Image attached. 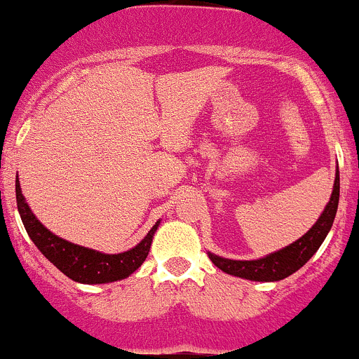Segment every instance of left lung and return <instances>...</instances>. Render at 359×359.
<instances>
[{
	"instance_id": "left-lung-1",
	"label": "left lung",
	"mask_w": 359,
	"mask_h": 359,
	"mask_svg": "<svg viewBox=\"0 0 359 359\" xmlns=\"http://www.w3.org/2000/svg\"><path fill=\"white\" fill-rule=\"evenodd\" d=\"M340 197V176L339 169L335 174V185L331 192L330 203L326 204L320 217L317 218L316 224L312 225L309 233L303 234L299 240L291 243L289 247L282 248L278 252L266 255V257L255 259V261H233V259H225L220 255H215L208 252L211 262L222 271L229 275L240 276V278L255 280V282H276V280L287 278L294 271H298L323 245L324 238L330 233L333 220H335L337 208H339Z\"/></svg>"
}]
</instances>
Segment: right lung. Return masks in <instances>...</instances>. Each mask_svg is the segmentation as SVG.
Listing matches in <instances>:
<instances>
[{
  "label": "right lung",
  "mask_w": 359,
  "mask_h": 359,
  "mask_svg": "<svg viewBox=\"0 0 359 359\" xmlns=\"http://www.w3.org/2000/svg\"><path fill=\"white\" fill-rule=\"evenodd\" d=\"M15 199L20 220H22L26 233L36 245V248L61 273H65L68 278L79 282V284H109V282L130 276L148 257L153 236H155L160 224V222H156L151 231L144 236V240L130 250L121 252V254H102L93 248L70 243V241L50 233L47 227H43L36 220L35 215L32 213L22 192H20L19 176L15 177Z\"/></svg>",
  "instance_id": "obj_1"
}]
</instances>
